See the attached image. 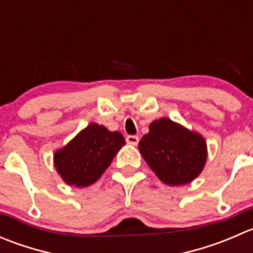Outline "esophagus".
<instances>
[{
  "instance_id": "obj_1",
  "label": "esophagus",
  "mask_w": 253,
  "mask_h": 253,
  "mask_svg": "<svg viewBox=\"0 0 253 253\" xmlns=\"http://www.w3.org/2000/svg\"><path fill=\"white\" fill-rule=\"evenodd\" d=\"M126 142L128 143V144H133V145H137L139 142V138L137 136H127L126 137Z\"/></svg>"
}]
</instances>
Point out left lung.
<instances>
[{"instance_id":"1","label":"left lung","mask_w":253,"mask_h":253,"mask_svg":"<svg viewBox=\"0 0 253 253\" xmlns=\"http://www.w3.org/2000/svg\"><path fill=\"white\" fill-rule=\"evenodd\" d=\"M138 149L155 175L169 186L195 180L207 160L205 138L168 117L149 125V132L142 137Z\"/></svg>"}]
</instances>
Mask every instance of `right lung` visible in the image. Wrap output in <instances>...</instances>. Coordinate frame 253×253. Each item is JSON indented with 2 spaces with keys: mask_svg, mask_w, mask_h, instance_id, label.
I'll return each instance as SVG.
<instances>
[{
  "mask_svg": "<svg viewBox=\"0 0 253 253\" xmlns=\"http://www.w3.org/2000/svg\"><path fill=\"white\" fill-rule=\"evenodd\" d=\"M125 144L126 141L120 132L90 124L53 154V163L67 185L85 187L103 175Z\"/></svg>",
  "mask_w": 253,
  "mask_h": 253,
  "instance_id": "obj_1",
  "label": "right lung"
}]
</instances>
